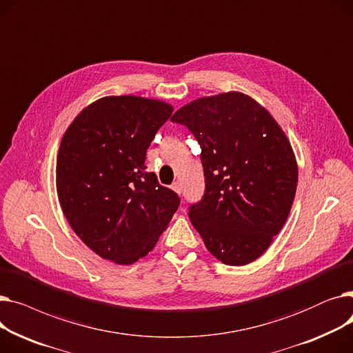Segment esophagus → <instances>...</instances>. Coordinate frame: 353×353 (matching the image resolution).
Returning <instances> with one entry per match:
<instances>
[{"instance_id": "esophagus-1", "label": "esophagus", "mask_w": 353, "mask_h": 353, "mask_svg": "<svg viewBox=\"0 0 353 353\" xmlns=\"http://www.w3.org/2000/svg\"><path fill=\"white\" fill-rule=\"evenodd\" d=\"M172 189L176 192V193H181V184H180V181H174L173 184H172Z\"/></svg>"}]
</instances>
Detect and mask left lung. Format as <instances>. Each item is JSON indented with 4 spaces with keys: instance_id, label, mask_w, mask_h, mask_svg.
I'll use <instances>...</instances> for the list:
<instances>
[{
    "instance_id": "1",
    "label": "left lung",
    "mask_w": 353,
    "mask_h": 353,
    "mask_svg": "<svg viewBox=\"0 0 353 353\" xmlns=\"http://www.w3.org/2000/svg\"><path fill=\"white\" fill-rule=\"evenodd\" d=\"M172 121L201 148L205 194L189 208L192 225L220 262L256 261L286 223L298 186L288 137L266 108L236 91L194 100Z\"/></svg>"
}]
</instances>
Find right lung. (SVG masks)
I'll use <instances>...</instances> for the list:
<instances>
[{
  "mask_svg": "<svg viewBox=\"0 0 353 353\" xmlns=\"http://www.w3.org/2000/svg\"><path fill=\"white\" fill-rule=\"evenodd\" d=\"M173 107L103 97L74 119L57 157V193L70 226L99 256L132 265L157 243L180 197L147 170L145 153Z\"/></svg>",
  "mask_w": 353,
  "mask_h": 353,
  "instance_id": "1",
  "label": "right lung"
}]
</instances>
